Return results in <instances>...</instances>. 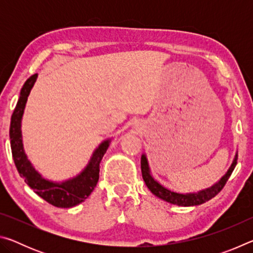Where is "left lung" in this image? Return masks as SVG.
Masks as SVG:
<instances>
[{
  "mask_svg": "<svg viewBox=\"0 0 253 253\" xmlns=\"http://www.w3.org/2000/svg\"><path fill=\"white\" fill-rule=\"evenodd\" d=\"M237 161H238V154H235L232 165L230 166L228 172L225 173L224 176L222 177L219 182L214 184L213 186L207 188V190L200 191L198 193H190V194L175 193V192L168 190V188L162 186L160 183L155 181L151 175L147 158L145 155H142V160H140V169H142V175H143L145 184H146V186L149 188V191H151L154 195H156L157 198L164 200L169 203L179 205V207H193V205H200L202 203H205L207 201L211 200L216 194L220 193L222 188L224 187L225 183L228 182L231 174H232L235 165H237Z\"/></svg>",
  "mask_w": 253,
  "mask_h": 253,
  "instance_id": "obj_1",
  "label": "left lung"
}]
</instances>
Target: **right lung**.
<instances>
[{"label":"right lung","mask_w":253,"mask_h":253,"mask_svg":"<svg viewBox=\"0 0 253 253\" xmlns=\"http://www.w3.org/2000/svg\"><path fill=\"white\" fill-rule=\"evenodd\" d=\"M37 78L38 74L31 76L25 81L21 89L18 104L12 114L10 125L12 156H13L14 164L20 176L24 178L25 183L40 198L57 208H72L84 202L96 187L98 179H99L100 162L109 146L110 140H105L99 145V147L93 152L87 168L78 176L62 183H54L42 177L34 169L25 155L22 144V134H21V121H22L25 104H27L30 91H31Z\"/></svg>","instance_id":"add662e5"}]
</instances>
